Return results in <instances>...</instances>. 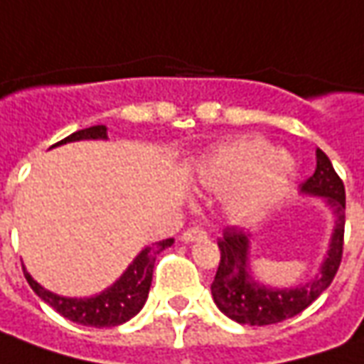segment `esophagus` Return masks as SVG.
<instances>
[{
    "label": "esophagus",
    "mask_w": 364,
    "mask_h": 364,
    "mask_svg": "<svg viewBox=\"0 0 364 364\" xmlns=\"http://www.w3.org/2000/svg\"><path fill=\"white\" fill-rule=\"evenodd\" d=\"M207 236V232L203 230V228H199V226H193V228H189V230H185L181 235V240L183 242H195V240H200V238H205Z\"/></svg>",
    "instance_id": "34e87169"
}]
</instances>
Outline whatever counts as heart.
I'll list each match as a JSON object with an SVG mask.
<instances>
[{
  "instance_id": "heart-1",
  "label": "heart",
  "mask_w": 364,
  "mask_h": 364,
  "mask_svg": "<svg viewBox=\"0 0 364 364\" xmlns=\"http://www.w3.org/2000/svg\"><path fill=\"white\" fill-rule=\"evenodd\" d=\"M296 177V161L270 149L260 136H242L215 147L195 167L200 187L226 191L225 210L238 223L262 217L278 203Z\"/></svg>"
}]
</instances>
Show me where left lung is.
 <instances>
[{
    "mask_svg": "<svg viewBox=\"0 0 364 364\" xmlns=\"http://www.w3.org/2000/svg\"><path fill=\"white\" fill-rule=\"evenodd\" d=\"M315 159L317 165L314 175L301 183L299 193L323 199L333 215L331 238L315 278L289 288L264 284L254 278L250 268L252 235L228 226L223 238H218L220 264L215 282L210 284V294L218 309L236 323L272 325L301 314L329 288L339 270L345 232V187L339 175L335 173L329 157L319 147L315 151Z\"/></svg>",
    "mask_w": 364,
    "mask_h": 364,
    "instance_id": "8db88e82",
    "label": "left lung"
}]
</instances>
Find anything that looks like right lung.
<instances>
[{
	"label": "right lung",
	"mask_w": 364,
	"mask_h": 364,
	"mask_svg": "<svg viewBox=\"0 0 364 364\" xmlns=\"http://www.w3.org/2000/svg\"><path fill=\"white\" fill-rule=\"evenodd\" d=\"M82 139H108V128L92 126V128L78 129L68 138L60 139L53 147L70 144V141H82ZM171 244H173V238H165V240L146 246L112 286L102 289L100 294L88 297L58 296L55 291L43 288L39 282H35L31 274L25 270V266H23V274L33 291L63 317H67L75 323L88 325V327H116V325L129 321L146 306L157 254L164 252Z\"/></svg>",
	"instance_id": "add662e5"
}]
</instances>
